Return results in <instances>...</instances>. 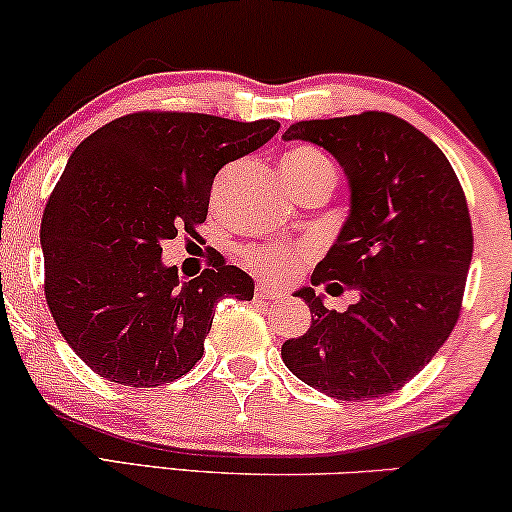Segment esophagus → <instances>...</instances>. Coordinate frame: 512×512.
I'll use <instances>...</instances> for the list:
<instances>
[{
	"label": "esophagus",
	"instance_id": "esophagus-1",
	"mask_svg": "<svg viewBox=\"0 0 512 512\" xmlns=\"http://www.w3.org/2000/svg\"><path fill=\"white\" fill-rule=\"evenodd\" d=\"M256 296L258 298H282L284 296V291L279 289V286H275V284H270V282H258L256 284Z\"/></svg>",
	"mask_w": 512,
	"mask_h": 512
}]
</instances>
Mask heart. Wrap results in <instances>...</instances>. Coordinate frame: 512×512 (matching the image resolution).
<instances>
[{
	"label": "heart",
	"mask_w": 512,
	"mask_h": 512,
	"mask_svg": "<svg viewBox=\"0 0 512 512\" xmlns=\"http://www.w3.org/2000/svg\"><path fill=\"white\" fill-rule=\"evenodd\" d=\"M282 174L286 184H296L312 177H331L335 179V167L324 151L314 146H296L286 153L282 160ZM303 251L284 247V244H270V247H258L249 254V261L256 270L268 272L272 277L289 275L303 261Z\"/></svg>",
	"instance_id": "heart-1"
}]
</instances>
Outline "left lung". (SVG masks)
I'll use <instances>...</instances> for the list:
<instances>
[{
	"label": "left lung",
	"mask_w": 512,
	"mask_h": 512,
	"mask_svg": "<svg viewBox=\"0 0 512 512\" xmlns=\"http://www.w3.org/2000/svg\"><path fill=\"white\" fill-rule=\"evenodd\" d=\"M284 142L331 153L349 186V214L312 285L360 300L326 311L311 286L293 291L312 312L282 345L298 380L340 401L401 389L450 338L473 256L471 216L445 153L403 118L359 116L293 123Z\"/></svg>",
	"instance_id": "left-lung-1"
}]
</instances>
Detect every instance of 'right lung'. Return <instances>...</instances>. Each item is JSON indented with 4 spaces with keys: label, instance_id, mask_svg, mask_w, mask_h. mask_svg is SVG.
I'll return each instance as SVG.
<instances>
[{
    "label": "right lung",
    "instance_id": "add662e5",
    "mask_svg": "<svg viewBox=\"0 0 512 512\" xmlns=\"http://www.w3.org/2000/svg\"><path fill=\"white\" fill-rule=\"evenodd\" d=\"M277 121L130 114L83 139L41 219L46 303L62 338L100 377L158 387L205 352L214 305L254 298V279L214 261L195 279L163 242L195 235L223 165L261 149Z\"/></svg>",
    "mask_w": 512,
    "mask_h": 512
}]
</instances>
